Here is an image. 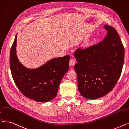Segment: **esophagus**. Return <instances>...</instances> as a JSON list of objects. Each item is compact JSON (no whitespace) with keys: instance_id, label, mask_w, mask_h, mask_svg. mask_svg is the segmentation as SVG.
<instances>
[{"instance_id":"1","label":"esophagus","mask_w":129,"mask_h":129,"mask_svg":"<svg viewBox=\"0 0 129 129\" xmlns=\"http://www.w3.org/2000/svg\"><path fill=\"white\" fill-rule=\"evenodd\" d=\"M75 63V60L73 58L70 59V60H69V65L70 66H74Z\"/></svg>"}]
</instances>
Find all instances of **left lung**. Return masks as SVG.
<instances>
[{"instance_id": "obj_1", "label": "left lung", "mask_w": 129, "mask_h": 129, "mask_svg": "<svg viewBox=\"0 0 129 129\" xmlns=\"http://www.w3.org/2000/svg\"><path fill=\"white\" fill-rule=\"evenodd\" d=\"M108 31L103 41L74 52L78 62L74 70L81 95L89 100L101 98L111 92L121 73L124 49L116 30L104 25Z\"/></svg>"}]
</instances>
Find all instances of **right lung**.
<instances>
[{"label": "right lung", "mask_w": 129, "mask_h": 129, "mask_svg": "<svg viewBox=\"0 0 129 129\" xmlns=\"http://www.w3.org/2000/svg\"><path fill=\"white\" fill-rule=\"evenodd\" d=\"M17 34L10 54V67L15 84L25 96L36 102L46 103L57 96L59 86L69 70V55L51 59L35 69L23 65L17 55Z\"/></svg>", "instance_id": "right-lung-1"}]
</instances>
